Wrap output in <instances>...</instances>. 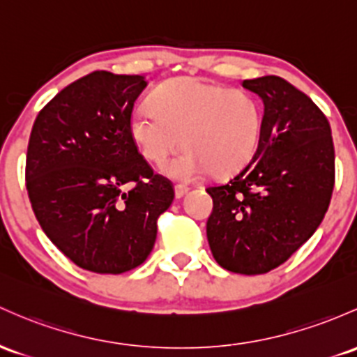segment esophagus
<instances>
[{
	"instance_id": "34e87169",
	"label": "esophagus",
	"mask_w": 357,
	"mask_h": 357,
	"mask_svg": "<svg viewBox=\"0 0 357 357\" xmlns=\"http://www.w3.org/2000/svg\"><path fill=\"white\" fill-rule=\"evenodd\" d=\"M188 191H190V188L185 186V185H176L174 186V195H176V198H178V199L185 197Z\"/></svg>"
}]
</instances>
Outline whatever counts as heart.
Instances as JSON below:
<instances>
[{
  "mask_svg": "<svg viewBox=\"0 0 357 357\" xmlns=\"http://www.w3.org/2000/svg\"><path fill=\"white\" fill-rule=\"evenodd\" d=\"M152 104L132 112V142L152 164H164L185 144L186 151L164 167L174 179L193 181L210 169L232 174L261 144L262 105L245 89L179 77L155 89Z\"/></svg>",
  "mask_w": 357,
  "mask_h": 357,
  "instance_id": "obj_1",
  "label": "heart"
}]
</instances>
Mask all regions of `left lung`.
<instances>
[{"label": "left lung", "mask_w": 357, "mask_h": 357, "mask_svg": "<svg viewBox=\"0 0 357 357\" xmlns=\"http://www.w3.org/2000/svg\"><path fill=\"white\" fill-rule=\"evenodd\" d=\"M242 86L264 103L261 144L232 179L206 188L213 199L206 237L223 269L264 274L322 223L335 181L334 142L327 116L283 77Z\"/></svg>", "instance_id": "left-lung-1"}]
</instances>
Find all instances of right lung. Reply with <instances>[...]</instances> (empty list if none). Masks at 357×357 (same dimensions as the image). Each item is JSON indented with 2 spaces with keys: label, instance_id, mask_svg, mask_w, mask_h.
Returning <instances> with one entry per match:
<instances>
[{
  "label": "right lung",
  "instance_id": "add662e5",
  "mask_svg": "<svg viewBox=\"0 0 357 357\" xmlns=\"http://www.w3.org/2000/svg\"><path fill=\"white\" fill-rule=\"evenodd\" d=\"M146 86L144 76L95 70L57 93L32 127L25 179L33 213L52 244L88 271L142 264L174 199L128 130Z\"/></svg>",
  "mask_w": 357,
  "mask_h": 357
}]
</instances>
